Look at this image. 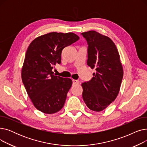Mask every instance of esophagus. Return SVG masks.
<instances>
[{"mask_svg": "<svg viewBox=\"0 0 147 147\" xmlns=\"http://www.w3.org/2000/svg\"><path fill=\"white\" fill-rule=\"evenodd\" d=\"M72 82H73V84H78V83H79V81H78V80H72Z\"/></svg>", "mask_w": 147, "mask_h": 147, "instance_id": "esophagus-1", "label": "esophagus"}]
</instances>
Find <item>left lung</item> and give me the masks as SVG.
<instances>
[{
	"label": "left lung",
	"instance_id": "left-lung-1",
	"mask_svg": "<svg viewBox=\"0 0 147 147\" xmlns=\"http://www.w3.org/2000/svg\"><path fill=\"white\" fill-rule=\"evenodd\" d=\"M82 35L88 45L87 64L96 70L90 81L82 84V97L90 110L101 111L119 94L123 76L120 55L109 37L93 30Z\"/></svg>",
	"mask_w": 147,
	"mask_h": 147
}]
</instances>
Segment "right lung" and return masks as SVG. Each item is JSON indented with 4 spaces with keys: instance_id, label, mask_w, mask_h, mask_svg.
I'll return each instance as SVG.
<instances>
[{
    "instance_id": "1",
    "label": "right lung",
    "mask_w": 147,
    "mask_h": 147,
    "mask_svg": "<svg viewBox=\"0 0 147 147\" xmlns=\"http://www.w3.org/2000/svg\"><path fill=\"white\" fill-rule=\"evenodd\" d=\"M79 39L73 33L52 32L36 38L27 48L22 81L34 106L43 113H55L64 105L72 80L55 76L52 69L61 64L63 49Z\"/></svg>"
}]
</instances>
